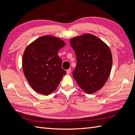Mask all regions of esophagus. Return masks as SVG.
I'll return each instance as SVG.
<instances>
[{
  "mask_svg": "<svg viewBox=\"0 0 135 135\" xmlns=\"http://www.w3.org/2000/svg\"><path fill=\"white\" fill-rule=\"evenodd\" d=\"M71 68H69V69L67 70V74H68H68H70L71 73Z\"/></svg>",
  "mask_w": 135,
  "mask_h": 135,
  "instance_id": "1",
  "label": "esophagus"
}]
</instances>
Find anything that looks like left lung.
Returning a JSON list of instances; mask_svg holds the SVG:
<instances>
[{"label": "left lung", "mask_w": 135, "mask_h": 135, "mask_svg": "<svg viewBox=\"0 0 135 135\" xmlns=\"http://www.w3.org/2000/svg\"><path fill=\"white\" fill-rule=\"evenodd\" d=\"M70 45L75 51L76 66L73 78L86 93L99 90L111 73L113 58L107 45L92 34L74 37Z\"/></svg>", "instance_id": "1"}]
</instances>
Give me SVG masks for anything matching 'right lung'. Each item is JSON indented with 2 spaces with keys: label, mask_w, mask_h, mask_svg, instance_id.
<instances>
[{
  "label": "right lung",
  "mask_w": 135,
  "mask_h": 135,
  "mask_svg": "<svg viewBox=\"0 0 135 135\" xmlns=\"http://www.w3.org/2000/svg\"><path fill=\"white\" fill-rule=\"evenodd\" d=\"M65 45L61 39L45 35L31 43L25 49L22 69L27 81L36 92L46 96L51 94L66 74L57 54Z\"/></svg>",
  "instance_id": "1"
}]
</instances>
